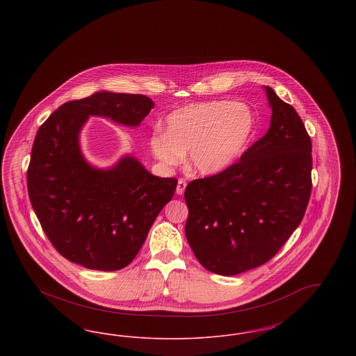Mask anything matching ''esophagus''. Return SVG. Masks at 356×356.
Instances as JSON below:
<instances>
[{"mask_svg":"<svg viewBox=\"0 0 356 356\" xmlns=\"http://www.w3.org/2000/svg\"><path fill=\"white\" fill-rule=\"evenodd\" d=\"M186 188V181L184 179H180L179 183H177V188H176V193L177 195H183Z\"/></svg>","mask_w":356,"mask_h":356,"instance_id":"1","label":"esophagus"}]
</instances>
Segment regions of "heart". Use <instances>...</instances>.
<instances>
[{"label": "heart", "instance_id": "1", "mask_svg": "<svg viewBox=\"0 0 356 356\" xmlns=\"http://www.w3.org/2000/svg\"><path fill=\"white\" fill-rule=\"evenodd\" d=\"M165 124L167 132L156 129L149 137L153 156L176 167L189 152L193 170L216 175L245 149L254 135V116L243 102H196L172 112Z\"/></svg>", "mask_w": 356, "mask_h": 356}]
</instances>
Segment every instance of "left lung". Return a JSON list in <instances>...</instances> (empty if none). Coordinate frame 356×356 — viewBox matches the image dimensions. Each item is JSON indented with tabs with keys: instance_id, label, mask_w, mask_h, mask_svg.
<instances>
[{
	"instance_id": "obj_1",
	"label": "left lung",
	"mask_w": 356,
	"mask_h": 356,
	"mask_svg": "<svg viewBox=\"0 0 356 356\" xmlns=\"http://www.w3.org/2000/svg\"><path fill=\"white\" fill-rule=\"evenodd\" d=\"M270 129L220 173L186 188V236L205 270L232 276L268 260L305 218L312 143L293 106L266 86Z\"/></svg>"
}]
</instances>
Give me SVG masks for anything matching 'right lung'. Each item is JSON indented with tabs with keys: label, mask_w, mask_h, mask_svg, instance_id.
Returning <instances> with one entry per match:
<instances>
[{
	"label": "right lung",
	"mask_w": 356,
	"mask_h": 356,
	"mask_svg": "<svg viewBox=\"0 0 356 356\" xmlns=\"http://www.w3.org/2000/svg\"><path fill=\"white\" fill-rule=\"evenodd\" d=\"M152 106L144 95L100 92L63 104L37 131L28 193L51 245L69 261L97 271L127 267L172 200L175 177L153 176L134 157L112 170H96L79 147L89 116L136 127Z\"/></svg>",
	"instance_id": "right-lung-1"
}]
</instances>
